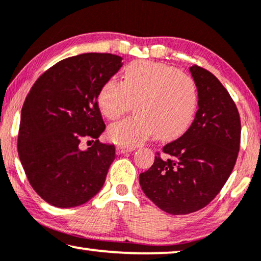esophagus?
<instances>
[{
	"label": "esophagus",
	"mask_w": 261,
	"mask_h": 261,
	"mask_svg": "<svg viewBox=\"0 0 261 261\" xmlns=\"http://www.w3.org/2000/svg\"><path fill=\"white\" fill-rule=\"evenodd\" d=\"M134 148L133 147H126V145H118L117 147V151L119 154H126V152L133 151Z\"/></svg>",
	"instance_id": "34e87169"
}]
</instances>
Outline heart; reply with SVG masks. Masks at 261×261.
<instances>
[{"mask_svg": "<svg viewBox=\"0 0 261 261\" xmlns=\"http://www.w3.org/2000/svg\"><path fill=\"white\" fill-rule=\"evenodd\" d=\"M197 85L190 75L171 65L136 61L125 68L123 81L110 79L98 94L103 116L123 117L136 103L137 113L111 125L109 138L114 143L135 147L155 134L171 141L191 126L198 110Z\"/></svg>", "mask_w": 261, "mask_h": 261, "instance_id": "b5f03b06", "label": "heart"}]
</instances>
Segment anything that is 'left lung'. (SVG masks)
Wrapping results in <instances>:
<instances>
[{
  "instance_id": "1",
  "label": "left lung",
  "mask_w": 261,
  "mask_h": 261,
  "mask_svg": "<svg viewBox=\"0 0 261 261\" xmlns=\"http://www.w3.org/2000/svg\"><path fill=\"white\" fill-rule=\"evenodd\" d=\"M198 111L189 130L155 156L140 184L167 214L187 215L206 206L231 174L240 150L241 121L228 90L206 69L193 65Z\"/></svg>"
}]
</instances>
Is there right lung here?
I'll return each mask as SVG.
<instances>
[{
	"label": "right lung",
	"mask_w": 261,
	"mask_h": 261,
	"mask_svg": "<svg viewBox=\"0 0 261 261\" xmlns=\"http://www.w3.org/2000/svg\"><path fill=\"white\" fill-rule=\"evenodd\" d=\"M121 60L112 54L65 58L37 80L23 102L19 158L31 186L51 205H81L105 184L116 148L98 140L106 127L98 94ZM83 138L95 142L87 151L79 147Z\"/></svg>",
	"instance_id": "right-lung-1"
}]
</instances>
